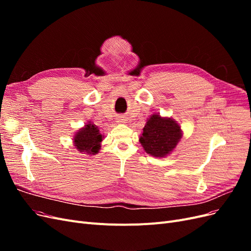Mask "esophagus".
Listing matches in <instances>:
<instances>
[{"label":"esophagus","instance_id":"esophagus-1","mask_svg":"<svg viewBox=\"0 0 251 251\" xmlns=\"http://www.w3.org/2000/svg\"><path fill=\"white\" fill-rule=\"evenodd\" d=\"M121 120H125V119H121Z\"/></svg>","mask_w":251,"mask_h":251}]
</instances>
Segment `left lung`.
Returning a JSON list of instances; mask_svg holds the SVG:
<instances>
[{"mask_svg": "<svg viewBox=\"0 0 251 251\" xmlns=\"http://www.w3.org/2000/svg\"><path fill=\"white\" fill-rule=\"evenodd\" d=\"M181 136V128L176 121L154 114L144 126L139 141L148 154L160 158L176 148Z\"/></svg>", "mask_w": 251, "mask_h": 251, "instance_id": "left-lung-1", "label": "left lung"}]
</instances>
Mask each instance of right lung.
Returning <instances> with one entry per match:
<instances>
[{"label":"right lung","mask_w":251,"mask_h":251,"mask_svg":"<svg viewBox=\"0 0 251 251\" xmlns=\"http://www.w3.org/2000/svg\"><path fill=\"white\" fill-rule=\"evenodd\" d=\"M101 141L102 135L100 133L97 126L89 124L75 134L74 146L79 151H83L85 154L95 155L100 149Z\"/></svg>","instance_id":"obj_1"}]
</instances>
